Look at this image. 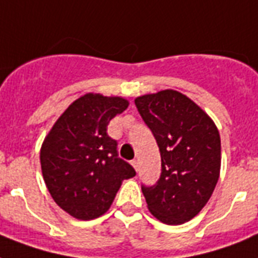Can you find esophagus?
<instances>
[{
    "label": "esophagus",
    "instance_id": "1",
    "mask_svg": "<svg viewBox=\"0 0 258 258\" xmlns=\"http://www.w3.org/2000/svg\"><path fill=\"white\" fill-rule=\"evenodd\" d=\"M131 165L134 166V169L137 170V171L139 170V162H138V161H133V162H131Z\"/></svg>",
    "mask_w": 258,
    "mask_h": 258
}]
</instances>
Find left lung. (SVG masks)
<instances>
[{"label":"left lung","instance_id":"left-lung-1","mask_svg":"<svg viewBox=\"0 0 258 258\" xmlns=\"http://www.w3.org/2000/svg\"><path fill=\"white\" fill-rule=\"evenodd\" d=\"M135 105L162 159L157 183L142 184L147 208L163 224H184L208 204L218 182L220 133L204 109L174 89L137 97Z\"/></svg>","mask_w":258,"mask_h":258}]
</instances>
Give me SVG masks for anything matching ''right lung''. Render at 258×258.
Listing matches in <instances>:
<instances>
[{
  "instance_id": "right-lung-1",
  "label": "right lung",
  "mask_w": 258,
  "mask_h": 258,
  "mask_svg": "<svg viewBox=\"0 0 258 258\" xmlns=\"http://www.w3.org/2000/svg\"><path fill=\"white\" fill-rule=\"evenodd\" d=\"M127 107L123 97L87 93L64 111L44 139L40 162L46 187L78 220L103 216L121 182L137 174L117 157L116 141L107 134L109 120Z\"/></svg>"
}]
</instances>
